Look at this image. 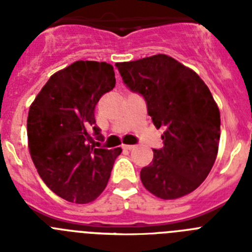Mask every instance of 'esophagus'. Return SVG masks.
I'll return each mask as SVG.
<instances>
[{
	"mask_svg": "<svg viewBox=\"0 0 252 252\" xmlns=\"http://www.w3.org/2000/svg\"><path fill=\"white\" fill-rule=\"evenodd\" d=\"M133 148H135L133 145H122V149H125V150H132Z\"/></svg>",
	"mask_w": 252,
	"mask_h": 252,
	"instance_id": "obj_1",
	"label": "esophagus"
}]
</instances>
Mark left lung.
<instances>
[{
  "instance_id": "left-lung-1",
  "label": "left lung",
  "mask_w": 252,
  "mask_h": 252,
  "mask_svg": "<svg viewBox=\"0 0 252 252\" xmlns=\"http://www.w3.org/2000/svg\"><path fill=\"white\" fill-rule=\"evenodd\" d=\"M130 91L144 97L155 127H164L161 149L140 171L149 192L175 199L201 186L215 164L220 110L208 87L192 69L165 54L116 63Z\"/></svg>"
}]
</instances>
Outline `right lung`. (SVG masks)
<instances>
[{"instance_id":"add662e5","label":"right lung","mask_w":252,"mask_h":252,"mask_svg":"<svg viewBox=\"0 0 252 252\" xmlns=\"http://www.w3.org/2000/svg\"><path fill=\"white\" fill-rule=\"evenodd\" d=\"M111 64L78 60L49 78L30 106L28 140L40 178L57 195L73 203H90L106 188L122 149L95 148L103 140L94 108L113 90ZM99 144V142H97Z\"/></svg>"}]
</instances>
